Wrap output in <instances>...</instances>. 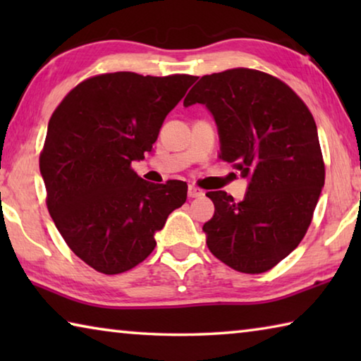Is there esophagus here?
Masks as SVG:
<instances>
[{
	"mask_svg": "<svg viewBox=\"0 0 361 361\" xmlns=\"http://www.w3.org/2000/svg\"><path fill=\"white\" fill-rule=\"evenodd\" d=\"M188 195L191 199H194V197H200V195H204V192L200 191L199 188H195V186H189L188 188Z\"/></svg>",
	"mask_w": 361,
	"mask_h": 361,
	"instance_id": "34e87169",
	"label": "esophagus"
}]
</instances>
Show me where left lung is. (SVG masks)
I'll list each match as a JSON object with an SVG mask.
<instances>
[{
  "instance_id": "1",
  "label": "left lung",
  "mask_w": 361,
  "mask_h": 361,
  "mask_svg": "<svg viewBox=\"0 0 361 361\" xmlns=\"http://www.w3.org/2000/svg\"><path fill=\"white\" fill-rule=\"evenodd\" d=\"M195 103L215 119L218 157L248 180L240 202L207 192L215 204L207 245L235 271L266 272L302 240L325 185L315 121L285 82L248 68L202 76L183 105Z\"/></svg>"
}]
</instances>
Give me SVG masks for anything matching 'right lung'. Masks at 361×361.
<instances>
[{"label": "right lung", "instance_id": "right-lung-1", "mask_svg": "<svg viewBox=\"0 0 361 361\" xmlns=\"http://www.w3.org/2000/svg\"><path fill=\"white\" fill-rule=\"evenodd\" d=\"M195 76L108 73L78 84L47 126L39 170L47 209L73 253L102 274L148 258L156 232L186 202V183L140 178L133 161L152 151L164 119Z\"/></svg>", "mask_w": 361, "mask_h": 361}]
</instances>
